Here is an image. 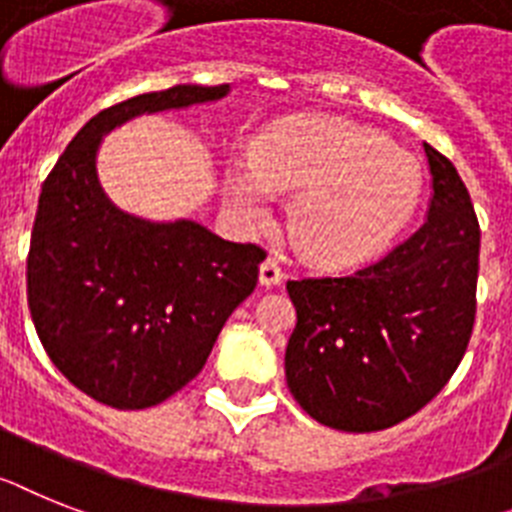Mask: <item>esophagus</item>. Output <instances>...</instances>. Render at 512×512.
I'll list each match as a JSON object with an SVG mask.
<instances>
[{"label": "esophagus", "mask_w": 512, "mask_h": 512, "mask_svg": "<svg viewBox=\"0 0 512 512\" xmlns=\"http://www.w3.org/2000/svg\"><path fill=\"white\" fill-rule=\"evenodd\" d=\"M283 278V268L278 265L276 257H268L263 265H260V283L263 286H276V283H281Z\"/></svg>", "instance_id": "34e87169"}]
</instances>
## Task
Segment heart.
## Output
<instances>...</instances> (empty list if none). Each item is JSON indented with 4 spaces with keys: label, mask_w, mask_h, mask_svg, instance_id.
<instances>
[{
    "label": "heart",
    "mask_w": 512,
    "mask_h": 512,
    "mask_svg": "<svg viewBox=\"0 0 512 512\" xmlns=\"http://www.w3.org/2000/svg\"><path fill=\"white\" fill-rule=\"evenodd\" d=\"M273 192H296L289 231L307 260L359 265L393 242L422 197L414 156L346 119H289L257 137L223 176L226 205L244 226H265Z\"/></svg>",
    "instance_id": "b5f03b06"
}]
</instances>
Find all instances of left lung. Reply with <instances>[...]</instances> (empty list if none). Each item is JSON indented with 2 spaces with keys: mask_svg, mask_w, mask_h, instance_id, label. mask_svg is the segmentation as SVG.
<instances>
[{
  "mask_svg": "<svg viewBox=\"0 0 512 512\" xmlns=\"http://www.w3.org/2000/svg\"><path fill=\"white\" fill-rule=\"evenodd\" d=\"M432 174L427 221L351 276L286 283L296 328L286 382L325 427L377 432L424 409L471 341L479 221L453 163L424 143Z\"/></svg>",
  "mask_w": 512,
  "mask_h": 512,
  "instance_id": "1",
  "label": "left lung"
}]
</instances>
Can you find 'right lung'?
<instances>
[{
  "mask_svg": "<svg viewBox=\"0 0 512 512\" xmlns=\"http://www.w3.org/2000/svg\"><path fill=\"white\" fill-rule=\"evenodd\" d=\"M229 85H174L98 111L72 137L38 197L28 307L54 367L111 409H148L182 390L257 286L265 249L195 221L119 210L96 174L101 137L153 111L218 101Z\"/></svg>",
  "mask_w": 512,
  "mask_h": 512,
  "instance_id": "1",
  "label": "right lung"
}]
</instances>
